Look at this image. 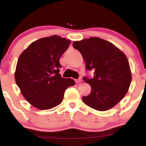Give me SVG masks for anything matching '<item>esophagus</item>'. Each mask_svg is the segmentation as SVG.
I'll return each instance as SVG.
<instances>
[{
	"label": "esophagus",
	"instance_id": "1",
	"mask_svg": "<svg viewBox=\"0 0 146 146\" xmlns=\"http://www.w3.org/2000/svg\"><path fill=\"white\" fill-rule=\"evenodd\" d=\"M75 83H76V84H79V83L81 82L82 80H81V79H78V80H75Z\"/></svg>",
	"mask_w": 146,
	"mask_h": 146
}]
</instances>
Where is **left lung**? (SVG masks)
<instances>
[{"label": "left lung", "instance_id": "obj_1", "mask_svg": "<svg viewBox=\"0 0 146 146\" xmlns=\"http://www.w3.org/2000/svg\"><path fill=\"white\" fill-rule=\"evenodd\" d=\"M73 46L81 53L85 68L94 71L93 78H83L91 86L90 94L82 97L84 103L100 111L112 108L124 98L132 81L125 55L111 42L98 37L75 41Z\"/></svg>", "mask_w": 146, "mask_h": 146}]
</instances>
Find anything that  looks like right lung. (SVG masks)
I'll return each instance as SVG.
<instances>
[{
    "instance_id": "1",
    "label": "right lung",
    "mask_w": 146,
    "mask_h": 146,
    "mask_svg": "<svg viewBox=\"0 0 146 146\" xmlns=\"http://www.w3.org/2000/svg\"><path fill=\"white\" fill-rule=\"evenodd\" d=\"M71 41L57 35L33 42L20 56L15 72L16 84L26 100L40 110L62 102L65 90L74 86L73 79L60 74V58Z\"/></svg>"
}]
</instances>
